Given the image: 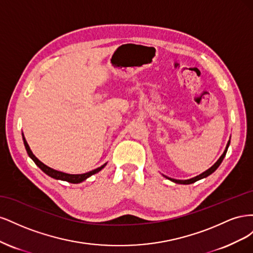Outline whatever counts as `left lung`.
Returning a JSON list of instances; mask_svg holds the SVG:
<instances>
[{
    "mask_svg": "<svg viewBox=\"0 0 253 253\" xmlns=\"http://www.w3.org/2000/svg\"><path fill=\"white\" fill-rule=\"evenodd\" d=\"M229 144H230V139H229V141H228V143H227V145H226V149H225V151H224V153L223 154H221V156L218 158V160L217 162L214 164L210 169H208L207 171H205L204 173H202V174H200V175H197V176H195V177H193V178H190V179H185V180H180V179H174V178H170V177H168V176H165L166 178H168V179H170L171 181H173V182H175V183H180V185H190V183H193V182H195V181H197V180H200V179H203V178H206L207 176H209V175H211L214 171H215L217 168L219 167V165L221 164V162H223V159L225 158V156H226V153H227V150H228V148H229Z\"/></svg>",
    "mask_w": 253,
    "mask_h": 253,
    "instance_id": "8db88e82",
    "label": "left lung"
}]
</instances>
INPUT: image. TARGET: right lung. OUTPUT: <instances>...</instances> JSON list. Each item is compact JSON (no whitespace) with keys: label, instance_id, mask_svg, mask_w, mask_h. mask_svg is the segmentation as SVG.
Listing matches in <instances>:
<instances>
[{"label":"right lung","instance_id":"add662e5","mask_svg":"<svg viewBox=\"0 0 253 253\" xmlns=\"http://www.w3.org/2000/svg\"><path fill=\"white\" fill-rule=\"evenodd\" d=\"M22 136H23V141H24V145H25V149H26V151H27L28 156L34 160L35 164H36L38 167H39L40 169H41L45 174H47L48 176H50L51 178H55V179H58V180L67 181V182H71V183H80V182L85 180L86 178H88L89 176L98 173L99 171H101V170L103 169V168L106 166V164H108V163H106V164L102 165L101 167L97 168V169H95V170H93V171H89V172H87V173H83V174H68V173L61 172V171H57V170H55V169H51V168H49L48 166L44 165L42 162H40V160L38 159V158L34 155V153L32 152V150H30L29 145H28V143H27V141H26V139H25V137H24V134H22Z\"/></svg>","mask_w":253,"mask_h":253}]
</instances>
